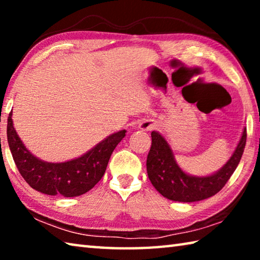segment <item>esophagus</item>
Instances as JSON below:
<instances>
[{"label":"esophagus","mask_w":260,"mask_h":260,"mask_svg":"<svg viewBox=\"0 0 260 260\" xmlns=\"http://www.w3.org/2000/svg\"><path fill=\"white\" fill-rule=\"evenodd\" d=\"M153 127H155V122L152 120H144V121H141L140 125H139V128L141 131H150L152 129Z\"/></svg>","instance_id":"obj_1"}]
</instances>
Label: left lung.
Here are the masks:
<instances>
[{
    "mask_svg": "<svg viewBox=\"0 0 260 260\" xmlns=\"http://www.w3.org/2000/svg\"><path fill=\"white\" fill-rule=\"evenodd\" d=\"M151 139V148L147 158V172L152 186L166 199L190 203L209 199L225 186L243 155L246 129L242 132L239 143L226 164L217 172L205 177L184 172L175 160L171 146L160 133L153 131Z\"/></svg>",
    "mask_w": 260,
    "mask_h": 260,
    "instance_id": "1",
    "label": "left lung"
}]
</instances>
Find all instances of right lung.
Wrapping results in <instances>:
<instances>
[{"label": "right lung", "instance_id": "right-lung-1", "mask_svg": "<svg viewBox=\"0 0 260 260\" xmlns=\"http://www.w3.org/2000/svg\"><path fill=\"white\" fill-rule=\"evenodd\" d=\"M9 113L7 135L10 151L21 177L30 187L46 195L76 197L90 190L104 175L114 148L125 138V129L113 133L74 159L63 162L45 161L34 156L14 127Z\"/></svg>", "mask_w": 260, "mask_h": 260}]
</instances>
